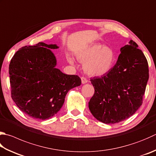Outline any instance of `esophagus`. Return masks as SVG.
Wrapping results in <instances>:
<instances>
[{
	"label": "esophagus",
	"instance_id": "1",
	"mask_svg": "<svg viewBox=\"0 0 156 156\" xmlns=\"http://www.w3.org/2000/svg\"><path fill=\"white\" fill-rule=\"evenodd\" d=\"M81 83H82V84H85V83H87V79H86V78H85L84 77H82L81 78Z\"/></svg>",
	"mask_w": 156,
	"mask_h": 156
}]
</instances>
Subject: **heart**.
I'll use <instances>...</instances> for the list:
<instances>
[{"mask_svg":"<svg viewBox=\"0 0 156 156\" xmlns=\"http://www.w3.org/2000/svg\"><path fill=\"white\" fill-rule=\"evenodd\" d=\"M76 57L83 63V69L87 75L97 77L105 75L112 68L115 52L110 47L94 44L77 51ZM67 59L69 63L74 64L71 56L69 55Z\"/></svg>","mask_w":156,"mask_h":156,"instance_id":"obj_1","label":"heart"}]
</instances>
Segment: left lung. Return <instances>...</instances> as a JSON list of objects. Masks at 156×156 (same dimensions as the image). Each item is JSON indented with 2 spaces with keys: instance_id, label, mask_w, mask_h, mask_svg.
<instances>
[{
  "instance_id": "obj_1",
  "label": "left lung",
  "mask_w": 156,
  "mask_h": 156,
  "mask_svg": "<svg viewBox=\"0 0 156 156\" xmlns=\"http://www.w3.org/2000/svg\"><path fill=\"white\" fill-rule=\"evenodd\" d=\"M130 40L120 49L116 64L91 83L94 94L88 107L92 115L104 124H115L129 118L143 103L149 79L148 63L145 55Z\"/></svg>"
}]
</instances>
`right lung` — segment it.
Returning <instances> with one entry per match:
<instances>
[{"label":"right lung","mask_w":156,"mask_h":156,"mask_svg":"<svg viewBox=\"0 0 156 156\" xmlns=\"http://www.w3.org/2000/svg\"><path fill=\"white\" fill-rule=\"evenodd\" d=\"M56 44L39 43L20 49L9 64L11 97L23 113L37 119L54 117L64 102L66 94L79 86L77 75L64 74L57 69L51 49Z\"/></svg>","instance_id":"1"}]
</instances>
